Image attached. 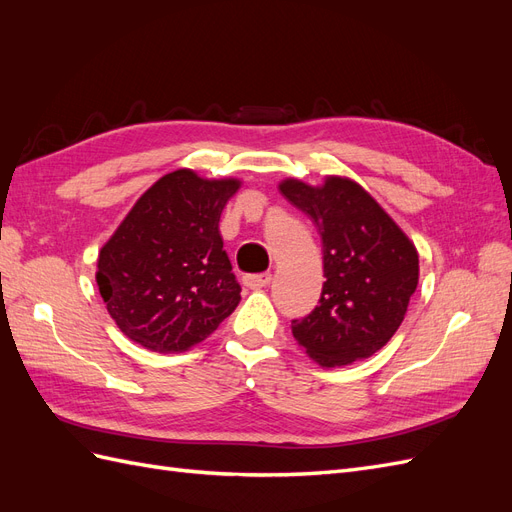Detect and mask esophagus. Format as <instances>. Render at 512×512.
<instances>
[{"instance_id": "34e87169", "label": "esophagus", "mask_w": 512, "mask_h": 512, "mask_svg": "<svg viewBox=\"0 0 512 512\" xmlns=\"http://www.w3.org/2000/svg\"><path fill=\"white\" fill-rule=\"evenodd\" d=\"M243 284L252 290L267 288L271 284V273H252L243 277Z\"/></svg>"}]
</instances>
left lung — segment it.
<instances>
[{
	"label": "left lung",
	"instance_id": "left-lung-1",
	"mask_svg": "<svg viewBox=\"0 0 512 512\" xmlns=\"http://www.w3.org/2000/svg\"><path fill=\"white\" fill-rule=\"evenodd\" d=\"M280 192L318 226L327 277L314 312L292 320L294 339L320 367L367 359L404 322L418 284L414 243L348 177L284 179Z\"/></svg>",
	"mask_w": 512,
	"mask_h": 512
}]
</instances>
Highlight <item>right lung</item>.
Wrapping results in <instances>:
<instances>
[{"mask_svg": "<svg viewBox=\"0 0 512 512\" xmlns=\"http://www.w3.org/2000/svg\"><path fill=\"white\" fill-rule=\"evenodd\" d=\"M239 179L190 168L160 177L136 200L98 256L96 282L121 333L153 352H185L241 301L220 235Z\"/></svg>", "mask_w": 512, "mask_h": 512, "instance_id": "right-lung-1", "label": "right lung"}]
</instances>
